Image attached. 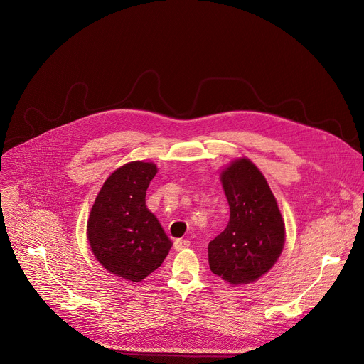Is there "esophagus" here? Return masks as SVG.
Here are the masks:
<instances>
[{"label":"esophagus","mask_w":364,"mask_h":364,"mask_svg":"<svg viewBox=\"0 0 364 364\" xmlns=\"http://www.w3.org/2000/svg\"><path fill=\"white\" fill-rule=\"evenodd\" d=\"M189 245H191V242H189L188 240H176V241L173 242V248H175L176 251H182V250L188 248Z\"/></svg>","instance_id":"1"}]
</instances>
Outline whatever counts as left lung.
<instances>
[{"label":"left lung","instance_id":"8db88e82","mask_svg":"<svg viewBox=\"0 0 364 364\" xmlns=\"http://www.w3.org/2000/svg\"><path fill=\"white\" fill-rule=\"evenodd\" d=\"M230 205L227 228L208 245L210 271L232 285L248 284L268 272L285 241V227L264 175L247 158L221 173Z\"/></svg>","mask_w":364,"mask_h":364}]
</instances>
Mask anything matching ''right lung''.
I'll list each match as a JSON object with an SVG mask.
<instances>
[{
  "mask_svg": "<svg viewBox=\"0 0 364 364\" xmlns=\"http://www.w3.org/2000/svg\"><path fill=\"white\" fill-rule=\"evenodd\" d=\"M158 168L129 162L103 183L87 221V240L97 261L112 274L141 281L159 268L172 242L146 208V191Z\"/></svg>",
  "mask_w": 364,
  "mask_h": 364,
  "instance_id": "obj_1",
  "label": "right lung"
}]
</instances>
